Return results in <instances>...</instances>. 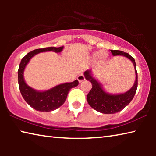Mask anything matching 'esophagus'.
<instances>
[{"mask_svg": "<svg viewBox=\"0 0 156 156\" xmlns=\"http://www.w3.org/2000/svg\"><path fill=\"white\" fill-rule=\"evenodd\" d=\"M84 80H85V78H84L83 74H80L78 76V80L80 83H82V82H83Z\"/></svg>", "mask_w": 156, "mask_h": 156, "instance_id": "34e87169", "label": "esophagus"}]
</instances>
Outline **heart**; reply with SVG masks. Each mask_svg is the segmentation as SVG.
I'll return each instance as SVG.
<instances>
[{
	"mask_svg": "<svg viewBox=\"0 0 156 156\" xmlns=\"http://www.w3.org/2000/svg\"><path fill=\"white\" fill-rule=\"evenodd\" d=\"M107 57L108 54L107 52L105 51H97L94 52L93 54H92V58H93V59L94 60H96L99 58V59L101 60H105L107 58Z\"/></svg>",
	"mask_w": 156,
	"mask_h": 156,
	"instance_id": "b5f03b06",
	"label": "heart"
}]
</instances>
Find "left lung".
I'll return each instance as SVG.
<instances>
[{
	"label": "left lung",
	"mask_w": 156,
	"mask_h": 156,
	"mask_svg": "<svg viewBox=\"0 0 156 156\" xmlns=\"http://www.w3.org/2000/svg\"><path fill=\"white\" fill-rule=\"evenodd\" d=\"M113 56H122L127 58L133 63L136 73V80L132 87L129 91L122 94H112L105 90L101 83L94 77L91 69L84 72L86 80L91 82L92 88L89 91L87 100L89 105L97 112L105 114H112L120 112L130 103L133 98L138 87V73L136 71V65L134 58L127 53L119 50H111Z\"/></svg>",
	"instance_id": "1"
}]
</instances>
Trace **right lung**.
Returning a JSON list of instances; mask_svg holds the SVG:
<instances>
[{"mask_svg":"<svg viewBox=\"0 0 156 156\" xmlns=\"http://www.w3.org/2000/svg\"><path fill=\"white\" fill-rule=\"evenodd\" d=\"M63 48L64 46L34 49L28 53L21 60L18 71L20 91L26 102L36 111L49 112L59 108L64 104L70 89L78 85V81L76 80L72 83L60 84L45 91H38L31 88L25 81L24 71L31 58L42 52L54 51L60 53L62 51Z\"/></svg>","mask_w":156,"mask_h":156,"instance_id":"obj_1","label":"right lung"}]
</instances>
